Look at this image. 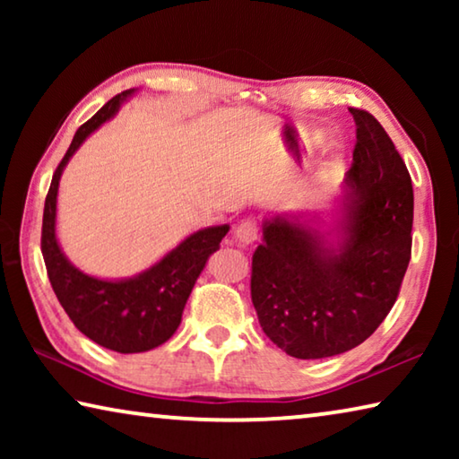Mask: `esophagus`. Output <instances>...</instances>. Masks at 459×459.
Masks as SVG:
<instances>
[{"label":"esophagus","instance_id":"1","mask_svg":"<svg viewBox=\"0 0 459 459\" xmlns=\"http://www.w3.org/2000/svg\"><path fill=\"white\" fill-rule=\"evenodd\" d=\"M235 238L238 240L240 245H253L255 240L259 238V224H257V221L247 219L243 222H238L237 229H235Z\"/></svg>","mask_w":459,"mask_h":459}]
</instances>
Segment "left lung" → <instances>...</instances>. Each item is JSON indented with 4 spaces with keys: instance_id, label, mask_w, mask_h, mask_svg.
Returning a JSON list of instances; mask_svg holds the SVG:
<instances>
[{
    "instance_id": "obj_1",
    "label": "left lung",
    "mask_w": 459,
    "mask_h": 459,
    "mask_svg": "<svg viewBox=\"0 0 459 459\" xmlns=\"http://www.w3.org/2000/svg\"><path fill=\"white\" fill-rule=\"evenodd\" d=\"M346 174L338 245L283 216L263 222L251 298L267 338L295 359L362 344L397 301L411 259L413 186L383 126L364 108Z\"/></svg>"
}]
</instances>
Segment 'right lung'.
<instances>
[{
	"instance_id": "1",
	"label": "right lung",
	"mask_w": 459,
	"mask_h": 459,
	"mask_svg": "<svg viewBox=\"0 0 459 459\" xmlns=\"http://www.w3.org/2000/svg\"><path fill=\"white\" fill-rule=\"evenodd\" d=\"M131 92L134 89L115 95L76 131L52 176L42 219V255L60 306L84 336L121 354L152 351L174 336L194 283L229 232V224L194 232L153 267L121 281H105L82 273L60 251L56 196L62 169L84 139L117 113Z\"/></svg>"
}]
</instances>
